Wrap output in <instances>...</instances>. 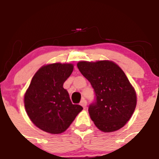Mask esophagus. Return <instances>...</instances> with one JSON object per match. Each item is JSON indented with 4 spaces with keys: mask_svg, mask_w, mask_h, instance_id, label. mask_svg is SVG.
Segmentation results:
<instances>
[{
    "mask_svg": "<svg viewBox=\"0 0 159 159\" xmlns=\"http://www.w3.org/2000/svg\"><path fill=\"white\" fill-rule=\"evenodd\" d=\"M80 104H81V106L83 107V108H86V106H87L86 101H85V99H82V100H81V103H80Z\"/></svg>",
    "mask_w": 159,
    "mask_h": 159,
    "instance_id": "34e87169",
    "label": "esophagus"
}]
</instances>
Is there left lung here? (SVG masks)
Segmentation results:
<instances>
[{"label": "left lung", "instance_id": "obj_1", "mask_svg": "<svg viewBox=\"0 0 159 159\" xmlns=\"http://www.w3.org/2000/svg\"><path fill=\"white\" fill-rule=\"evenodd\" d=\"M77 66L95 91L97 101L90 105L89 113L96 127L103 132L120 129L137 103L136 92L123 70L110 60L80 61Z\"/></svg>", "mask_w": 159, "mask_h": 159}]
</instances>
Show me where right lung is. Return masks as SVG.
<instances>
[{"label": "right lung", "instance_id": "add662e5", "mask_svg": "<svg viewBox=\"0 0 159 159\" xmlns=\"http://www.w3.org/2000/svg\"><path fill=\"white\" fill-rule=\"evenodd\" d=\"M74 70L72 63L47 64L37 70L24 97L25 110L37 128L50 134H61L83 108L73 104L63 88Z\"/></svg>", "mask_w": 159, "mask_h": 159}]
</instances>
